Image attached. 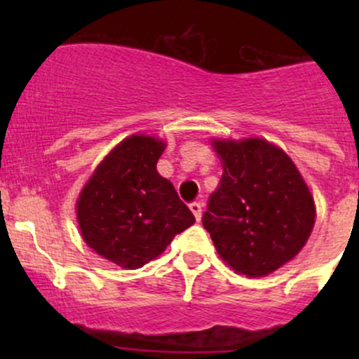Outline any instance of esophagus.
I'll use <instances>...</instances> for the list:
<instances>
[{"mask_svg":"<svg viewBox=\"0 0 359 359\" xmlns=\"http://www.w3.org/2000/svg\"><path fill=\"white\" fill-rule=\"evenodd\" d=\"M189 208H191V212L194 213V217H196V220H201V213H203L201 203H191Z\"/></svg>","mask_w":359,"mask_h":359,"instance_id":"1","label":"esophagus"}]
</instances>
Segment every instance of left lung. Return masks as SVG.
<instances>
[{
    "label": "left lung",
    "mask_w": 359,
    "mask_h": 359,
    "mask_svg": "<svg viewBox=\"0 0 359 359\" xmlns=\"http://www.w3.org/2000/svg\"><path fill=\"white\" fill-rule=\"evenodd\" d=\"M210 144L224 173L203 226L234 273L267 276L306 247L316 222L313 193L292 158L269 140L212 137Z\"/></svg>",
    "instance_id": "obj_1"
}]
</instances>
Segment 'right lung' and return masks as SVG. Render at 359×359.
<instances>
[{
	"label": "right lung",
	"mask_w": 359,
	"mask_h": 359,
	"mask_svg": "<svg viewBox=\"0 0 359 359\" xmlns=\"http://www.w3.org/2000/svg\"><path fill=\"white\" fill-rule=\"evenodd\" d=\"M165 147L156 135L126 137L97 165L76 200L83 241L123 269L158 259L196 220L173 184L158 173Z\"/></svg>",
	"instance_id": "right-lung-1"
}]
</instances>
